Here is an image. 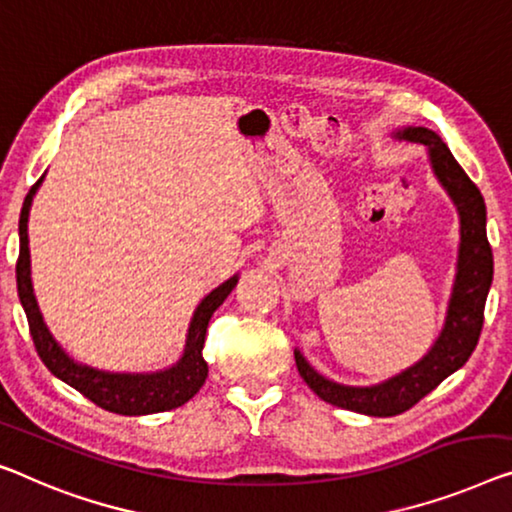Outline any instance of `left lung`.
<instances>
[{
	"instance_id": "obj_1",
	"label": "left lung",
	"mask_w": 512,
	"mask_h": 512,
	"mask_svg": "<svg viewBox=\"0 0 512 512\" xmlns=\"http://www.w3.org/2000/svg\"><path fill=\"white\" fill-rule=\"evenodd\" d=\"M393 135L398 140L418 142L427 147L432 170L460 213V253H457V273L444 329L434 340L430 352L411 368L402 370L400 375L375 386H345L319 375L299 349H294L299 375L319 398L365 416L402 414L469 361L478 345L480 331H483L485 301L494 273L492 248L485 232V200L476 183L467 177V172L453 158L451 149L434 131H427L423 126H409Z\"/></svg>"
}]
</instances>
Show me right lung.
Instances as JSON below:
<instances>
[{
    "mask_svg": "<svg viewBox=\"0 0 512 512\" xmlns=\"http://www.w3.org/2000/svg\"><path fill=\"white\" fill-rule=\"evenodd\" d=\"M43 177L38 179L32 190L25 197L20 211V255L18 264H15V278H18V296L22 308H25L29 333H32L34 347L41 361L45 363L52 375L57 379L66 381L75 391H80L85 398H89L98 407L112 414L121 416H144V414H158V411L177 409L186 404L193 395L200 391L204 381H207L209 368L204 361L202 349L204 340H207L209 319L216 312L223 301L230 296L239 276H232L225 280L223 285L213 289L197 305L193 319H190V329L186 338V349L172 368L160 372H147V375H128V372H103L89 365H82L73 361L64 349L57 345L52 338L48 326L43 322L41 310H38L34 287H32V271H29V239H27V220L29 209H32V200L36 195L38 186H41Z\"/></svg>",
    "mask_w": 512,
    "mask_h": 512,
    "instance_id": "add662e5",
    "label": "right lung"
}]
</instances>
